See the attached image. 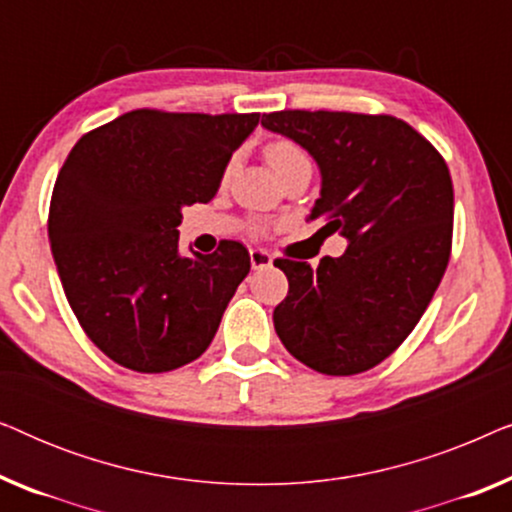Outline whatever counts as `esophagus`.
Segmentation results:
<instances>
[{
	"label": "esophagus",
	"instance_id": "esophagus-1",
	"mask_svg": "<svg viewBox=\"0 0 512 512\" xmlns=\"http://www.w3.org/2000/svg\"><path fill=\"white\" fill-rule=\"evenodd\" d=\"M249 258H251V268H254V270H263V268H270V265H272L270 251H265V249H251Z\"/></svg>",
	"mask_w": 512,
	"mask_h": 512
}]
</instances>
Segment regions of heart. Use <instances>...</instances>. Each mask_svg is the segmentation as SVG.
Here are the masks:
<instances>
[{"instance_id":"1","label":"heart","mask_w":512,"mask_h":512,"mask_svg":"<svg viewBox=\"0 0 512 512\" xmlns=\"http://www.w3.org/2000/svg\"><path fill=\"white\" fill-rule=\"evenodd\" d=\"M265 160H268V165L275 170L277 177H282L291 167L310 163L307 153L296 142H291V139H275V142L265 146Z\"/></svg>"}]
</instances>
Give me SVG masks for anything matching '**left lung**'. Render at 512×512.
I'll return each mask as SVG.
<instances>
[{"label":"left lung","instance_id":"obj_1","mask_svg":"<svg viewBox=\"0 0 512 512\" xmlns=\"http://www.w3.org/2000/svg\"><path fill=\"white\" fill-rule=\"evenodd\" d=\"M263 128L317 160L321 193L310 221L347 237L317 268L277 258L289 293L272 321L282 345L324 375L377 366L408 338L445 275L454 191L445 160L394 116L275 111Z\"/></svg>","mask_w":512,"mask_h":512}]
</instances>
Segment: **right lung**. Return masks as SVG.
I'll use <instances>...</instances> for the list:
<instances>
[{"label":"right lung","instance_id":"add662e5","mask_svg":"<svg viewBox=\"0 0 512 512\" xmlns=\"http://www.w3.org/2000/svg\"><path fill=\"white\" fill-rule=\"evenodd\" d=\"M261 114L137 109L83 135L55 181L48 240L90 340L137 373L181 368L214 340L249 275L244 244L179 254L181 207L209 202Z\"/></svg>","mask_w":512,"mask_h":512}]
</instances>
